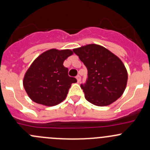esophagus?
Returning <instances> with one entry per match:
<instances>
[{"label": "esophagus", "instance_id": "esophagus-1", "mask_svg": "<svg viewBox=\"0 0 150 150\" xmlns=\"http://www.w3.org/2000/svg\"><path fill=\"white\" fill-rule=\"evenodd\" d=\"M76 79H77V81H78V82L79 83L80 81H81V76H80L79 75H77V76H76Z\"/></svg>", "mask_w": 150, "mask_h": 150}]
</instances>
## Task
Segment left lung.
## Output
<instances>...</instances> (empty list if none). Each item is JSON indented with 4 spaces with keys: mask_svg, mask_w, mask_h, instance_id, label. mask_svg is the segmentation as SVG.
<instances>
[{
    "mask_svg": "<svg viewBox=\"0 0 150 150\" xmlns=\"http://www.w3.org/2000/svg\"><path fill=\"white\" fill-rule=\"evenodd\" d=\"M73 52L87 68V81L81 87L88 102L104 107L122 96L126 88L128 72L119 57L97 44L74 48Z\"/></svg>",
    "mask_w": 150,
    "mask_h": 150,
    "instance_id": "1",
    "label": "left lung"
}]
</instances>
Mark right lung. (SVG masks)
<instances>
[{"instance_id": "obj_1", "label": "right lung", "mask_w": 150, "mask_h": 150, "mask_svg": "<svg viewBox=\"0 0 150 150\" xmlns=\"http://www.w3.org/2000/svg\"><path fill=\"white\" fill-rule=\"evenodd\" d=\"M72 54L70 49L52 48L33 61L23 79L24 88L33 102L51 107L65 99L71 85L77 82L68 75V69L63 65Z\"/></svg>"}]
</instances>
